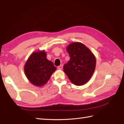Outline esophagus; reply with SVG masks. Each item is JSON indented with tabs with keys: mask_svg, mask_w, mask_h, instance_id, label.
<instances>
[{
	"mask_svg": "<svg viewBox=\"0 0 124 124\" xmlns=\"http://www.w3.org/2000/svg\"><path fill=\"white\" fill-rule=\"evenodd\" d=\"M62 68H63V65H59V66H58L57 67V69H62Z\"/></svg>",
	"mask_w": 124,
	"mask_h": 124,
	"instance_id": "esophagus-1",
	"label": "esophagus"
}]
</instances>
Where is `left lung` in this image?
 I'll return each mask as SVG.
<instances>
[{
	"label": "left lung",
	"mask_w": 124,
	"mask_h": 124,
	"mask_svg": "<svg viewBox=\"0 0 124 124\" xmlns=\"http://www.w3.org/2000/svg\"><path fill=\"white\" fill-rule=\"evenodd\" d=\"M70 59L63 67L70 80L76 85L86 84L93 75L96 67L94 55L85 45L76 42L67 47Z\"/></svg>",
	"instance_id": "left-lung-1"
}]
</instances>
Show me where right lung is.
Listing matches in <instances>:
<instances>
[{
  "label": "right lung",
  "mask_w": 124,
  "mask_h": 124,
  "mask_svg": "<svg viewBox=\"0 0 124 124\" xmlns=\"http://www.w3.org/2000/svg\"><path fill=\"white\" fill-rule=\"evenodd\" d=\"M46 55L44 51L35 52L25 63L26 77L35 86L40 87L46 84L56 69L53 63L47 60Z\"/></svg>",
  "instance_id": "1"
}]
</instances>
